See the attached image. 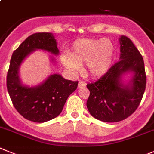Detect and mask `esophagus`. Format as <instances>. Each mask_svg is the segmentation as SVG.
<instances>
[{
  "label": "esophagus",
  "mask_w": 154,
  "mask_h": 154,
  "mask_svg": "<svg viewBox=\"0 0 154 154\" xmlns=\"http://www.w3.org/2000/svg\"><path fill=\"white\" fill-rule=\"evenodd\" d=\"M86 86V82L84 81H80L78 83V88H85Z\"/></svg>",
  "instance_id": "obj_1"
}]
</instances>
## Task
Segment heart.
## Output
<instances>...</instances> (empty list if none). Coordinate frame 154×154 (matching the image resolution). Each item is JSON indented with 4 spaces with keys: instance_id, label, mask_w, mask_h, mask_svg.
Returning a JSON list of instances; mask_svg holds the SVG:
<instances>
[{
    "instance_id": "b5f03b06",
    "label": "heart",
    "mask_w": 154,
    "mask_h": 154,
    "mask_svg": "<svg viewBox=\"0 0 154 154\" xmlns=\"http://www.w3.org/2000/svg\"><path fill=\"white\" fill-rule=\"evenodd\" d=\"M114 45L108 38L80 39L73 45L70 56L63 55L62 62L70 71L77 73L86 64V72L91 77L105 74L114 60Z\"/></svg>"
}]
</instances>
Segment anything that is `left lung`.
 Segmentation results:
<instances>
[{"mask_svg":"<svg viewBox=\"0 0 154 154\" xmlns=\"http://www.w3.org/2000/svg\"><path fill=\"white\" fill-rule=\"evenodd\" d=\"M120 42V60L106 73L87 88L90 95L87 107L90 114L100 121L116 122L125 119L140 105L146 85L143 59L137 48L125 35ZM128 72L134 77L128 85L121 81V76Z\"/></svg>","mask_w":154,"mask_h":154,"instance_id":"obj_1","label":"left lung"}]
</instances>
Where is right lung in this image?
Wrapping results in <instances>:
<instances>
[{
  "mask_svg": "<svg viewBox=\"0 0 154 154\" xmlns=\"http://www.w3.org/2000/svg\"><path fill=\"white\" fill-rule=\"evenodd\" d=\"M36 49L59 54L57 41L51 33L31 35L13 53L7 75V88L20 115L29 121L45 122L60 114L68 97L77 89L78 81H68L60 74H53L37 87L21 85L18 75L20 65L28 55Z\"/></svg>",
  "mask_w": 154,
  "mask_h": 154,
  "instance_id": "obj_1",
  "label": "right lung"
}]
</instances>
